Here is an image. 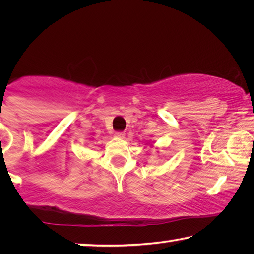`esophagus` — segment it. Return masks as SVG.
Listing matches in <instances>:
<instances>
[{"instance_id":"obj_1","label":"esophagus","mask_w":254,"mask_h":254,"mask_svg":"<svg viewBox=\"0 0 254 254\" xmlns=\"http://www.w3.org/2000/svg\"><path fill=\"white\" fill-rule=\"evenodd\" d=\"M114 136L118 137V139H123V137H124V133H123V132H117V133H115V134H114Z\"/></svg>"}]
</instances>
